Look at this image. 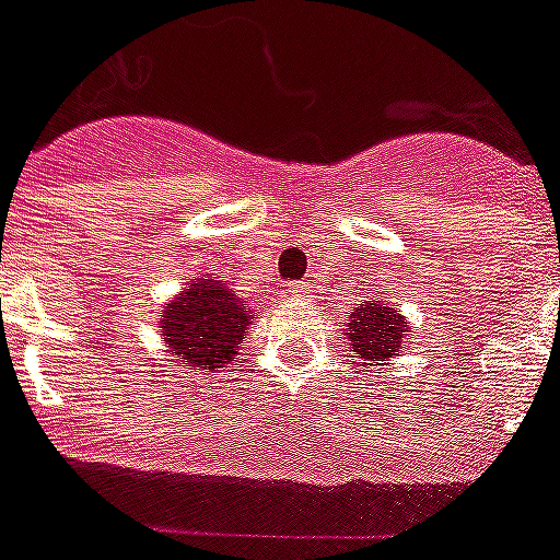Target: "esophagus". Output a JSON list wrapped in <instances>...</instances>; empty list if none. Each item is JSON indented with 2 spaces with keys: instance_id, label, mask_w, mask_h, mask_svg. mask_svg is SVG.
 <instances>
[{
  "instance_id": "obj_1",
  "label": "esophagus",
  "mask_w": 560,
  "mask_h": 560,
  "mask_svg": "<svg viewBox=\"0 0 560 560\" xmlns=\"http://www.w3.org/2000/svg\"><path fill=\"white\" fill-rule=\"evenodd\" d=\"M289 294L291 298H306L308 294V283H303V280H298V283L289 285Z\"/></svg>"
}]
</instances>
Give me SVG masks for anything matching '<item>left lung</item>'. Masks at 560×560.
I'll return each mask as SVG.
<instances>
[{
    "label": "left lung",
    "mask_w": 560,
    "mask_h": 560,
    "mask_svg": "<svg viewBox=\"0 0 560 560\" xmlns=\"http://www.w3.org/2000/svg\"><path fill=\"white\" fill-rule=\"evenodd\" d=\"M404 320L400 314L392 312L381 300H369L366 306L352 308V323H349V340L358 358L381 360L400 352L404 343Z\"/></svg>",
    "instance_id": "1"
}]
</instances>
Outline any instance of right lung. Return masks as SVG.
I'll list each match as a JSON object with an SVG mask.
<instances>
[{"label": "right lung", "instance_id": "right-lung-1", "mask_svg": "<svg viewBox=\"0 0 560 560\" xmlns=\"http://www.w3.org/2000/svg\"><path fill=\"white\" fill-rule=\"evenodd\" d=\"M248 320L246 300L231 294L223 280H194L160 314V329L179 363L220 369L237 354Z\"/></svg>", "mask_w": 560, "mask_h": 560}]
</instances>
